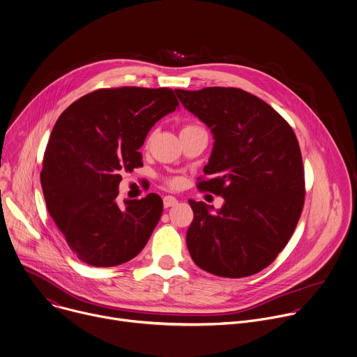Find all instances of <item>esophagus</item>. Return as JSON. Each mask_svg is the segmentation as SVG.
<instances>
[{"mask_svg": "<svg viewBox=\"0 0 357 357\" xmlns=\"http://www.w3.org/2000/svg\"><path fill=\"white\" fill-rule=\"evenodd\" d=\"M176 203H178V200H176V197H174V196H165V197H164V207H165V208L172 207V206H175Z\"/></svg>", "mask_w": 357, "mask_h": 357, "instance_id": "esophagus-1", "label": "esophagus"}]
</instances>
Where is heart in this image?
Instances as JSON below:
<instances>
[{"label": "heart", "instance_id": "obj_1", "mask_svg": "<svg viewBox=\"0 0 357 357\" xmlns=\"http://www.w3.org/2000/svg\"><path fill=\"white\" fill-rule=\"evenodd\" d=\"M192 128H196V126H186V128H183L182 130H185V129H192ZM169 183H171V185H176L178 181H176V179H169Z\"/></svg>", "mask_w": 357, "mask_h": 357}]
</instances>
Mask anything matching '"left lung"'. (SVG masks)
I'll return each mask as SVG.
<instances>
[{"mask_svg":"<svg viewBox=\"0 0 357 357\" xmlns=\"http://www.w3.org/2000/svg\"><path fill=\"white\" fill-rule=\"evenodd\" d=\"M213 135L200 190L224 197L214 210L189 200L186 245L193 262L221 278H245L269 266L287 245L304 206L297 137L265 100L238 88L175 89Z\"/></svg>","mask_w":357,"mask_h":357,"instance_id":"obj_1","label":"left lung"}]
</instances>
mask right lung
I'll return each instance as SVG.
<instances>
[{
	"mask_svg": "<svg viewBox=\"0 0 357 357\" xmlns=\"http://www.w3.org/2000/svg\"><path fill=\"white\" fill-rule=\"evenodd\" d=\"M179 107L169 88L98 89L71 103L56 122L43 158L42 189L49 214L79 261L122 265L146 247L162 200L116 202L122 171L142 167L150 129Z\"/></svg>",
	"mask_w": 357,
	"mask_h": 357,
	"instance_id": "obj_1",
	"label": "right lung"
}]
</instances>
